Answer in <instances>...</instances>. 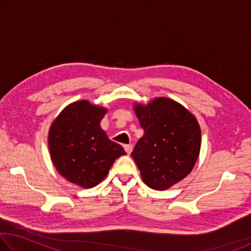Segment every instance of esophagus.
Listing matches in <instances>:
<instances>
[{
  "mask_svg": "<svg viewBox=\"0 0 251 251\" xmlns=\"http://www.w3.org/2000/svg\"><path fill=\"white\" fill-rule=\"evenodd\" d=\"M124 150H125V151L127 152V154H130L131 152V151H133V146L131 145H124Z\"/></svg>",
  "mask_w": 251,
  "mask_h": 251,
  "instance_id": "obj_1",
  "label": "esophagus"
}]
</instances>
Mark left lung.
<instances>
[{
  "label": "left lung",
  "mask_w": 251,
  "mask_h": 251,
  "mask_svg": "<svg viewBox=\"0 0 251 251\" xmlns=\"http://www.w3.org/2000/svg\"><path fill=\"white\" fill-rule=\"evenodd\" d=\"M134 108L144 136L131 156L143 181L152 189L165 190L194 168L201 151V127L184 106L166 97Z\"/></svg>",
  "instance_id": "8db88e82"
}]
</instances>
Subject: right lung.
Here are the masks:
<instances>
[{
	"label": "right lung",
	"mask_w": 251,
	"mask_h": 251,
	"mask_svg": "<svg viewBox=\"0 0 251 251\" xmlns=\"http://www.w3.org/2000/svg\"><path fill=\"white\" fill-rule=\"evenodd\" d=\"M105 114L106 108L79 100L66 106L50 125L49 148L55 168L83 188L100 184L116 158L126 155L100 128Z\"/></svg>",
	"instance_id": "add662e5"
}]
</instances>
